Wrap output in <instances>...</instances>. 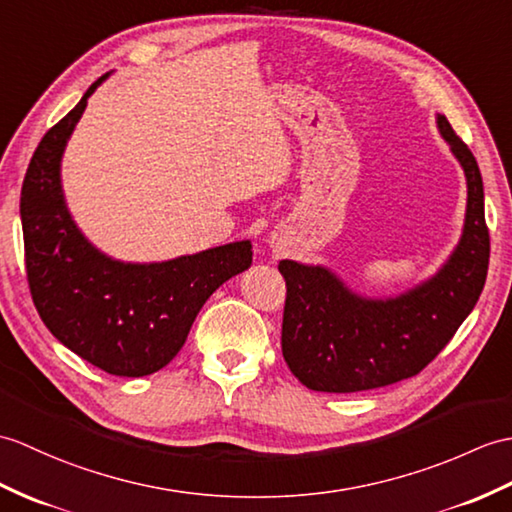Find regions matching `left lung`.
Listing matches in <instances>:
<instances>
[{
	"label": "left lung",
	"instance_id": "obj_1",
	"mask_svg": "<svg viewBox=\"0 0 512 512\" xmlns=\"http://www.w3.org/2000/svg\"><path fill=\"white\" fill-rule=\"evenodd\" d=\"M436 124L465 170L467 216L460 244L432 279L395 299H364L323 266L279 261L281 349L307 388L358 392L419 375L480 299L491 255L480 168L447 117L438 115Z\"/></svg>",
	"mask_w": 512,
	"mask_h": 512
}]
</instances>
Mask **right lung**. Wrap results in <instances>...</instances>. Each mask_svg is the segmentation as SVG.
Masks as SVG:
<instances>
[{
    "mask_svg": "<svg viewBox=\"0 0 512 512\" xmlns=\"http://www.w3.org/2000/svg\"><path fill=\"white\" fill-rule=\"evenodd\" d=\"M104 74L43 135L21 187V227L34 307L69 351L120 377L157 373L181 351L194 318L224 281L253 261L233 242L161 264H124L100 253L71 220L61 189L69 135Z\"/></svg>",
    "mask_w": 512,
    "mask_h": 512,
    "instance_id": "right-lung-1",
    "label": "right lung"
}]
</instances>
